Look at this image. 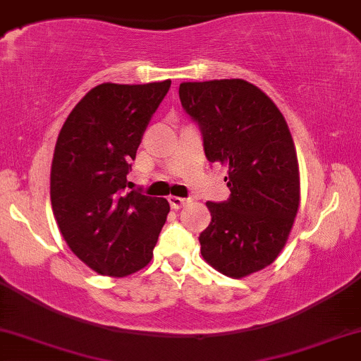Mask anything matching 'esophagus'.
Wrapping results in <instances>:
<instances>
[{
  "label": "esophagus",
  "mask_w": 361,
  "mask_h": 361,
  "mask_svg": "<svg viewBox=\"0 0 361 361\" xmlns=\"http://www.w3.org/2000/svg\"><path fill=\"white\" fill-rule=\"evenodd\" d=\"M169 205H171V209H181V207H185V204H188V198H183V197H169Z\"/></svg>",
  "instance_id": "obj_1"
}]
</instances>
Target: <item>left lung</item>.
<instances>
[{
    "label": "left lung",
    "mask_w": 361,
    "mask_h": 361,
    "mask_svg": "<svg viewBox=\"0 0 361 361\" xmlns=\"http://www.w3.org/2000/svg\"><path fill=\"white\" fill-rule=\"evenodd\" d=\"M181 106L200 128L210 163L227 168L231 195L209 202L200 252L224 275L241 279L283 250L300 200L299 163L283 115L244 80L181 82Z\"/></svg>",
    "instance_id": "1"
}]
</instances>
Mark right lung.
Returning a JSON list of instances; mask_svg holds the SVG:
<instances>
[{
	"instance_id": "right-lung-1",
	"label": "right lung",
	"mask_w": 361,
	"mask_h": 361,
	"mask_svg": "<svg viewBox=\"0 0 361 361\" xmlns=\"http://www.w3.org/2000/svg\"><path fill=\"white\" fill-rule=\"evenodd\" d=\"M171 81L103 82L62 126L51 169L52 212L62 238L91 270L126 276L151 261L166 222V198L127 181L132 161Z\"/></svg>"
}]
</instances>
